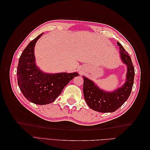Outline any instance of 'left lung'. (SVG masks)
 Masks as SVG:
<instances>
[{"mask_svg": "<svg viewBox=\"0 0 150 150\" xmlns=\"http://www.w3.org/2000/svg\"><path fill=\"white\" fill-rule=\"evenodd\" d=\"M120 46L121 58L128 67L126 81L124 85L113 92H106L99 89L93 81L83 77V93L84 99L92 110L101 112H115L128 99L133 88L134 78V68L128 53L122 45Z\"/></svg>", "mask_w": 150, "mask_h": 150, "instance_id": "8db88e82", "label": "left lung"}]
</instances>
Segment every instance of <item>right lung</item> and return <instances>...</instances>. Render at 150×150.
<instances>
[{
    "label": "right lung",
    "mask_w": 150,
    "mask_h": 150,
    "mask_svg": "<svg viewBox=\"0 0 150 150\" xmlns=\"http://www.w3.org/2000/svg\"><path fill=\"white\" fill-rule=\"evenodd\" d=\"M42 34L30 41L24 49L17 70L18 85L22 93L28 101L39 105L54 102L71 80L79 76L77 72L47 74L36 66L34 46Z\"/></svg>",
    "instance_id": "1"
}]
</instances>
